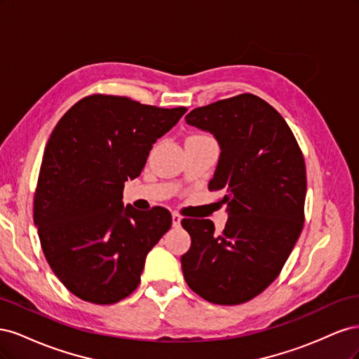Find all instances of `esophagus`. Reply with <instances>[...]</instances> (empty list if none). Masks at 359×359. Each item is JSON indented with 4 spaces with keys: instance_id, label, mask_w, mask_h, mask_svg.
<instances>
[{
    "instance_id": "esophagus-1",
    "label": "esophagus",
    "mask_w": 359,
    "mask_h": 359,
    "mask_svg": "<svg viewBox=\"0 0 359 359\" xmlns=\"http://www.w3.org/2000/svg\"><path fill=\"white\" fill-rule=\"evenodd\" d=\"M180 224H181V215L177 214V212H173L172 214V226L173 227H180Z\"/></svg>"
}]
</instances>
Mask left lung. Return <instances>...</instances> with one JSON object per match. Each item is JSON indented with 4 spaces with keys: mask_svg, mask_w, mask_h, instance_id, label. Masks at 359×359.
I'll list each match as a JSON object with an SVG mask.
<instances>
[{
    "mask_svg": "<svg viewBox=\"0 0 359 359\" xmlns=\"http://www.w3.org/2000/svg\"><path fill=\"white\" fill-rule=\"evenodd\" d=\"M186 123L219 140L222 154L210 191L223 196L227 220L182 219L191 236L182 274L199 297L236 306L257 297L278 277L304 226L307 177L302 151L273 106L244 93L193 109Z\"/></svg>",
    "mask_w": 359,
    "mask_h": 359,
    "instance_id": "1",
    "label": "left lung"
}]
</instances>
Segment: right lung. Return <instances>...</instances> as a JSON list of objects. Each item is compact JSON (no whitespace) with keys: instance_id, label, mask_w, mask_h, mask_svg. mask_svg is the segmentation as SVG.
Here are the masks:
<instances>
[{"instance_id":"1","label":"right lung","mask_w":359,"mask_h":359,"mask_svg":"<svg viewBox=\"0 0 359 359\" xmlns=\"http://www.w3.org/2000/svg\"><path fill=\"white\" fill-rule=\"evenodd\" d=\"M187 107L91 94L61 116L34 191V223L49 266L73 295L100 306L127 298L145 257L172 226L166 208H124L126 181L142 172L153 144Z\"/></svg>"}]
</instances>
